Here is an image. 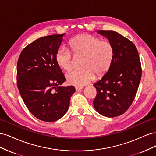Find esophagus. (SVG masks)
I'll return each mask as SVG.
<instances>
[{"label": "esophagus", "instance_id": "esophagus-1", "mask_svg": "<svg viewBox=\"0 0 156 156\" xmlns=\"http://www.w3.org/2000/svg\"><path fill=\"white\" fill-rule=\"evenodd\" d=\"M83 87H75V90L76 91H79V90H81V89H83Z\"/></svg>", "mask_w": 156, "mask_h": 156}]
</instances>
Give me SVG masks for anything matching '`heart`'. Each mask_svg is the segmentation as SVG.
Instances as JSON below:
<instances>
[{
  "label": "heart",
  "instance_id": "1",
  "mask_svg": "<svg viewBox=\"0 0 156 156\" xmlns=\"http://www.w3.org/2000/svg\"><path fill=\"white\" fill-rule=\"evenodd\" d=\"M69 45L71 50L63 47L58 49L55 55L56 63L65 72L73 68V55L76 57L84 56L83 68L73 69L66 75L69 84L84 86L93 81L95 75L100 77L110 69L115 55L114 46L111 41L101 40L90 34H82L71 40Z\"/></svg>",
  "mask_w": 156,
  "mask_h": 156
}]
</instances>
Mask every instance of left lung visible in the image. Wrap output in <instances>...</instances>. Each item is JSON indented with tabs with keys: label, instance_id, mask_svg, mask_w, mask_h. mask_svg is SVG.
<instances>
[{
	"label": "left lung",
	"instance_id": "obj_1",
	"mask_svg": "<svg viewBox=\"0 0 156 156\" xmlns=\"http://www.w3.org/2000/svg\"><path fill=\"white\" fill-rule=\"evenodd\" d=\"M98 32L111 41L115 55L110 69L94 84L97 94L93 103L100 114L112 118L124 114L133 103L142 68L138 51L131 40L115 31Z\"/></svg>",
	"mask_w": 156,
	"mask_h": 156
}]
</instances>
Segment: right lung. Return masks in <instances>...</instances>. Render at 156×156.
I'll return each mask as SVG.
<instances>
[{
    "mask_svg": "<svg viewBox=\"0 0 156 156\" xmlns=\"http://www.w3.org/2000/svg\"><path fill=\"white\" fill-rule=\"evenodd\" d=\"M62 34L40 37L23 49L17 64V85L28 109L40 120L52 122L68 111L73 86L60 87L66 79L55 60Z\"/></svg>",
    "mask_w": 156,
    "mask_h": 156,
    "instance_id": "right-lung-1",
    "label": "right lung"
}]
</instances>
